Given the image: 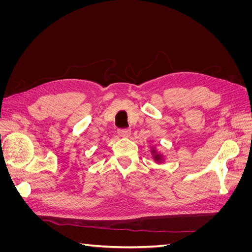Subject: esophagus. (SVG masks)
I'll return each mask as SVG.
<instances>
[{
	"label": "esophagus",
	"instance_id": "1",
	"mask_svg": "<svg viewBox=\"0 0 252 252\" xmlns=\"http://www.w3.org/2000/svg\"><path fill=\"white\" fill-rule=\"evenodd\" d=\"M118 133L120 136H123V138H127V136L130 135L131 130L130 129H119Z\"/></svg>",
	"mask_w": 252,
	"mask_h": 252
}]
</instances>
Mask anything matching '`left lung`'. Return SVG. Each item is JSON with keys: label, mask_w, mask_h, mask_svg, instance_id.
I'll list each match as a JSON object with an SVG mask.
<instances>
[{"label": "left lung", "mask_w": 252, "mask_h": 252, "mask_svg": "<svg viewBox=\"0 0 252 252\" xmlns=\"http://www.w3.org/2000/svg\"><path fill=\"white\" fill-rule=\"evenodd\" d=\"M151 152H152V155H154L155 161H157V162H161L162 161V156L159 155V154H157V151L155 149H152Z\"/></svg>", "instance_id": "8db88e82"}]
</instances>
